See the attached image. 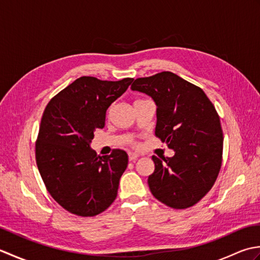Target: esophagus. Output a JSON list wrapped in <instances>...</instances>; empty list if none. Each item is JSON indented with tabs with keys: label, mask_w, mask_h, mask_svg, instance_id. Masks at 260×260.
I'll list each match as a JSON object with an SVG mask.
<instances>
[{
	"label": "esophagus",
	"mask_w": 260,
	"mask_h": 260,
	"mask_svg": "<svg viewBox=\"0 0 260 260\" xmlns=\"http://www.w3.org/2000/svg\"><path fill=\"white\" fill-rule=\"evenodd\" d=\"M140 155L139 154H136V153H128V159L129 161L132 162V161H135V159L139 157Z\"/></svg>",
	"instance_id": "esophagus-1"
}]
</instances>
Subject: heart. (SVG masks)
<instances>
[{
  "mask_svg": "<svg viewBox=\"0 0 260 260\" xmlns=\"http://www.w3.org/2000/svg\"><path fill=\"white\" fill-rule=\"evenodd\" d=\"M137 102H141V101H137ZM128 143H129V144H131V145H133V146L135 145V143H134V141H129Z\"/></svg>",
  "mask_w": 260,
  "mask_h": 260,
  "instance_id": "1",
  "label": "heart"
}]
</instances>
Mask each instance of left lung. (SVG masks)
Returning a JSON list of instances; mask_svg holds the SVG:
<instances>
[{"label": "left lung", "mask_w": 260, "mask_h": 260, "mask_svg": "<svg viewBox=\"0 0 260 260\" xmlns=\"http://www.w3.org/2000/svg\"><path fill=\"white\" fill-rule=\"evenodd\" d=\"M131 88L155 102V136L175 151L172 157L152 156V194L173 209L194 206L211 190L222 163L223 135L213 104L200 87L171 71L137 78Z\"/></svg>", "instance_id": "left-lung-1"}]
</instances>
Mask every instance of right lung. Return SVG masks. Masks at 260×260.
Returning a JSON list of instances; mask_svg holds the SVG:
<instances>
[{"label": "right lung", "instance_id": "right-lung-1", "mask_svg": "<svg viewBox=\"0 0 260 260\" xmlns=\"http://www.w3.org/2000/svg\"><path fill=\"white\" fill-rule=\"evenodd\" d=\"M133 81L80 77L58 92L43 112L36 142V161L48 192L68 212L93 217L117 197L128 164L123 150L101 156L89 144L103 128L107 108Z\"/></svg>", "mask_w": 260, "mask_h": 260}]
</instances>
